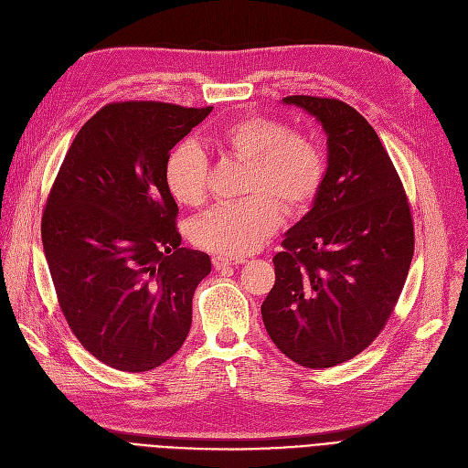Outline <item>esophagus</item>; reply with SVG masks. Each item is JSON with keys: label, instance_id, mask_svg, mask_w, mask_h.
Here are the masks:
<instances>
[{"label": "esophagus", "instance_id": "1", "mask_svg": "<svg viewBox=\"0 0 468 468\" xmlns=\"http://www.w3.org/2000/svg\"><path fill=\"white\" fill-rule=\"evenodd\" d=\"M212 263H214L216 270H226V268L237 266V263H242V260L228 258V256H214V258H212Z\"/></svg>", "mask_w": 468, "mask_h": 468}]
</instances>
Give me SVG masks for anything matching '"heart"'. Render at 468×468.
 I'll return each mask as SVG.
<instances>
[{
    "label": "heart",
    "mask_w": 468,
    "mask_h": 468,
    "mask_svg": "<svg viewBox=\"0 0 468 468\" xmlns=\"http://www.w3.org/2000/svg\"><path fill=\"white\" fill-rule=\"evenodd\" d=\"M223 154L247 162L245 191L237 202H223L189 223L195 247L218 256L242 258L258 250L281 226L282 212L306 210L324 179V154L317 141L294 133L270 116L240 118L214 137ZM170 195L184 207H200L208 195V160L197 145L181 144L166 158Z\"/></svg>",
    "instance_id": "obj_1"
}]
</instances>
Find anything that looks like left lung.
I'll return each instance as SVG.
<instances>
[{"instance_id": "left-lung-1", "label": "left lung", "mask_w": 468, "mask_h": 468, "mask_svg": "<svg viewBox=\"0 0 468 468\" xmlns=\"http://www.w3.org/2000/svg\"><path fill=\"white\" fill-rule=\"evenodd\" d=\"M327 133V170L312 210L284 233L261 319L298 365L327 369L363 352L408 279L415 231L408 195L377 132L344 101L289 95Z\"/></svg>"}]
</instances>
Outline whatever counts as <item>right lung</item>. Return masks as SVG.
<instances>
[{"label":"right lung","instance_id":"add662e5","mask_svg":"<svg viewBox=\"0 0 468 468\" xmlns=\"http://www.w3.org/2000/svg\"><path fill=\"white\" fill-rule=\"evenodd\" d=\"M210 111L105 105L78 132L53 181L42 242L58 306L80 344L112 369L151 371L189 335L193 294L212 263L179 247L165 166Z\"/></svg>","mask_w":468,"mask_h":468}]
</instances>
